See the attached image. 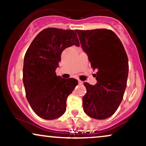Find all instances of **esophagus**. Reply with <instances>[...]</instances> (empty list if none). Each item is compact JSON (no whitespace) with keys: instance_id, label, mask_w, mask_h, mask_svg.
Masks as SVG:
<instances>
[{"instance_id":"34e87169","label":"esophagus","mask_w":146,"mask_h":146,"mask_svg":"<svg viewBox=\"0 0 146 146\" xmlns=\"http://www.w3.org/2000/svg\"><path fill=\"white\" fill-rule=\"evenodd\" d=\"M78 82H79V84H83L84 82L81 81V80H78Z\"/></svg>"}]
</instances>
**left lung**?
<instances>
[{
	"mask_svg": "<svg viewBox=\"0 0 146 146\" xmlns=\"http://www.w3.org/2000/svg\"><path fill=\"white\" fill-rule=\"evenodd\" d=\"M83 51L93 69L97 84L84 82L83 109L88 116L105 119L115 113L123 100L128 75V60L121 40L106 29L76 30Z\"/></svg>",
	"mask_w": 146,
	"mask_h": 146,
	"instance_id": "obj_1",
	"label": "left lung"
}]
</instances>
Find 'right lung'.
Returning <instances> with one entry per match:
<instances>
[{"instance_id": "1", "label": "right lung", "mask_w": 146, "mask_h": 146, "mask_svg": "<svg viewBox=\"0 0 146 146\" xmlns=\"http://www.w3.org/2000/svg\"><path fill=\"white\" fill-rule=\"evenodd\" d=\"M80 46L73 30L43 29L37 35L24 58L23 84L26 98L38 116L52 120L66 111V100L78 85L74 78L57 76L61 54L65 48Z\"/></svg>"}]
</instances>
